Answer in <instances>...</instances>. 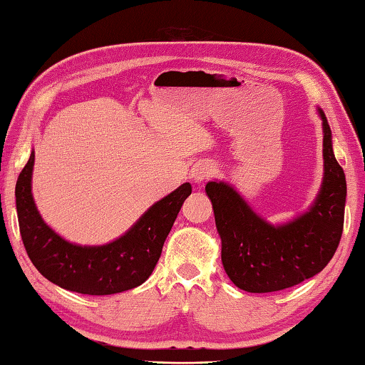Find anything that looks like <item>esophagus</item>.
Here are the masks:
<instances>
[{
  "label": "esophagus",
  "mask_w": 365,
  "mask_h": 365,
  "mask_svg": "<svg viewBox=\"0 0 365 365\" xmlns=\"http://www.w3.org/2000/svg\"><path fill=\"white\" fill-rule=\"evenodd\" d=\"M215 174H217L215 165H212L209 163H200V164H196L195 168H193V172H191V177H193L195 182L200 183V182L207 180V178H210V177H214Z\"/></svg>",
  "instance_id": "obj_1"
}]
</instances>
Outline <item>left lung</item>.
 Wrapping results in <instances>:
<instances>
[{
	"label": "left lung",
	"mask_w": 365,
	"mask_h": 365,
	"mask_svg": "<svg viewBox=\"0 0 365 365\" xmlns=\"http://www.w3.org/2000/svg\"><path fill=\"white\" fill-rule=\"evenodd\" d=\"M322 119L324 177L314 202L304 214L271 225L252 210L227 182H209L205 193L222 240V263L236 287L252 294L297 286L327 267L343 233L346 178L332 148V130Z\"/></svg>",
	"instance_id": "left-lung-1"
}]
</instances>
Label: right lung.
<instances>
[{"mask_svg": "<svg viewBox=\"0 0 365 365\" xmlns=\"http://www.w3.org/2000/svg\"><path fill=\"white\" fill-rule=\"evenodd\" d=\"M33 165L35 151L17 178L16 207L25 250L39 273L58 287L86 295L124 292L147 281L191 185L183 183L155 202L118 240L81 246L63 240L39 215L31 193Z\"/></svg>", "mask_w": 365, "mask_h": 365, "instance_id": "add662e5", "label": "right lung"}]
</instances>
